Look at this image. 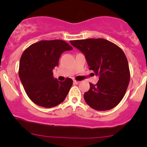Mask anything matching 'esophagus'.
Listing matches in <instances>:
<instances>
[{"instance_id":"1","label":"esophagus","mask_w":147,"mask_h":147,"mask_svg":"<svg viewBox=\"0 0 147 147\" xmlns=\"http://www.w3.org/2000/svg\"><path fill=\"white\" fill-rule=\"evenodd\" d=\"M80 82H79V81H77V80H74L73 81V83H74V84H80Z\"/></svg>"}]
</instances>
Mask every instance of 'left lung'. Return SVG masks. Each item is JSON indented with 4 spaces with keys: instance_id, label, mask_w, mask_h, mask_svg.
<instances>
[{
    "instance_id": "obj_1",
    "label": "left lung",
    "mask_w": 147,
    "mask_h": 147,
    "mask_svg": "<svg viewBox=\"0 0 147 147\" xmlns=\"http://www.w3.org/2000/svg\"><path fill=\"white\" fill-rule=\"evenodd\" d=\"M85 55L89 68L100 78L84 94L86 103L97 111L115 107L124 97L130 80L127 57L121 48L103 38L71 40Z\"/></svg>"
}]
</instances>
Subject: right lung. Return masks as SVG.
<instances>
[{
	"mask_svg": "<svg viewBox=\"0 0 147 147\" xmlns=\"http://www.w3.org/2000/svg\"><path fill=\"white\" fill-rule=\"evenodd\" d=\"M72 47L62 40H41L32 44L22 54L19 77L30 99L37 105L50 108L65 100L72 85V80L59 82L53 78V69L59 58Z\"/></svg>",
	"mask_w": 147,
	"mask_h": 147,
	"instance_id": "1",
	"label": "right lung"
}]
</instances>
